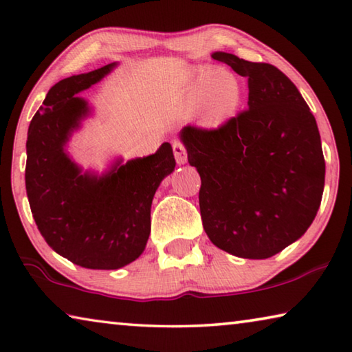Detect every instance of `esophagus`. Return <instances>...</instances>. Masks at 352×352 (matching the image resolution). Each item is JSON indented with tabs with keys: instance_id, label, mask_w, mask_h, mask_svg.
Wrapping results in <instances>:
<instances>
[{
	"instance_id": "obj_1",
	"label": "esophagus",
	"mask_w": 352,
	"mask_h": 352,
	"mask_svg": "<svg viewBox=\"0 0 352 352\" xmlns=\"http://www.w3.org/2000/svg\"><path fill=\"white\" fill-rule=\"evenodd\" d=\"M172 148H174V155H175V161L177 164H185L188 161V153H186V148L185 146L180 141H175L172 144Z\"/></svg>"
}]
</instances>
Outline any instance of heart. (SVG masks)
Instances as JSON below:
<instances>
[{"label":"heart","instance_id":"heart-1","mask_svg":"<svg viewBox=\"0 0 352 352\" xmlns=\"http://www.w3.org/2000/svg\"><path fill=\"white\" fill-rule=\"evenodd\" d=\"M188 91L200 103V122L208 128L224 125L235 116L241 103V85L226 69L200 67L189 72Z\"/></svg>","mask_w":352,"mask_h":352}]
</instances>
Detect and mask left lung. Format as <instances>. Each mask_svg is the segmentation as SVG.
Here are the masks:
<instances>
[{"mask_svg":"<svg viewBox=\"0 0 352 352\" xmlns=\"http://www.w3.org/2000/svg\"><path fill=\"white\" fill-rule=\"evenodd\" d=\"M211 58L248 78L249 108L214 130L183 126L199 172L205 233L226 252L270 258L314 222L326 164L316 120L292 80L265 63L216 52Z\"/></svg>","mask_w":352,"mask_h":352,"instance_id":"left-lung-1","label":"left lung"}]
</instances>
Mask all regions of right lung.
<instances>
[{
    "instance_id": "right-lung-1",
    "label": "right lung",
    "mask_w": 352,
    "mask_h": 352,
    "mask_svg": "<svg viewBox=\"0 0 352 352\" xmlns=\"http://www.w3.org/2000/svg\"><path fill=\"white\" fill-rule=\"evenodd\" d=\"M114 67L56 82L28 128L25 182L38 232L54 252L89 270H119L144 252L153 196L175 169L169 142L125 164L117 160L103 175L82 174L65 152L89 114L86 100L75 96Z\"/></svg>"
}]
</instances>
